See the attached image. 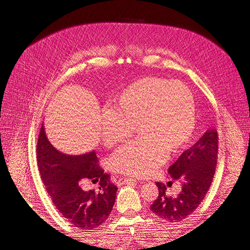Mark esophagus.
<instances>
[{
  "instance_id": "1",
  "label": "esophagus",
  "mask_w": 250,
  "mask_h": 250,
  "mask_svg": "<svg viewBox=\"0 0 250 250\" xmlns=\"http://www.w3.org/2000/svg\"><path fill=\"white\" fill-rule=\"evenodd\" d=\"M137 180H134L133 178H126V177H122L119 178L118 180V185H127V184H132L135 183Z\"/></svg>"
}]
</instances>
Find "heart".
Returning a JSON list of instances; mask_svg holds the SVG:
<instances>
[{
	"mask_svg": "<svg viewBox=\"0 0 250 250\" xmlns=\"http://www.w3.org/2000/svg\"><path fill=\"white\" fill-rule=\"evenodd\" d=\"M196 122L194 97L185 83L145 78L132 83L100 116L104 145L113 147L140 138L116 151L112 169L131 177H147L190 140Z\"/></svg>",
	"mask_w": 250,
	"mask_h": 250,
	"instance_id": "heart-1",
	"label": "heart"
}]
</instances>
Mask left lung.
I'll return each mask as SVG.
<instances>
[{
	"mask_svg": "<svg viewBox=\"0 0 250 250\" xmlns=\"http://www.w3.org/2000/svg\"><path fill=\"white\" fill-rule=\"evenodd\" d=\"M217 157L218 134L215 128H209L169 167L171 177L181 186L179 193L168 196L167 187L155 183L158 196L150 207L152 213L168 222H178L190 216L199 207L211 185Z\"/></svg>",
	"mask_w": 250,
	"mask_h": 250,
	"instance_id": "obj_1",
	"label": "left lung"
}]
</instances>
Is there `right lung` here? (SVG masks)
<instances>
[{
    "mask_svg": "<svg viewBox=\"0 0 250 250\" xmlns=\"http://www.w3.org/2000/svg\"><path fill=\"white\" fill-rule=\"evenodd\" d=\"M36 153L42 180L59 213L79 229H95L103 224L115 204L118 188L98 164L95 151L76 156L60 152L42 126ZM87 179L100 181L99 191L82 190L81 184Z\"/></svg>",
    "mask_w": 250,
    "mask_h": 250,
    "instance_id": "right-lung-1",
    "label": "right lung"
}]
</instances>
